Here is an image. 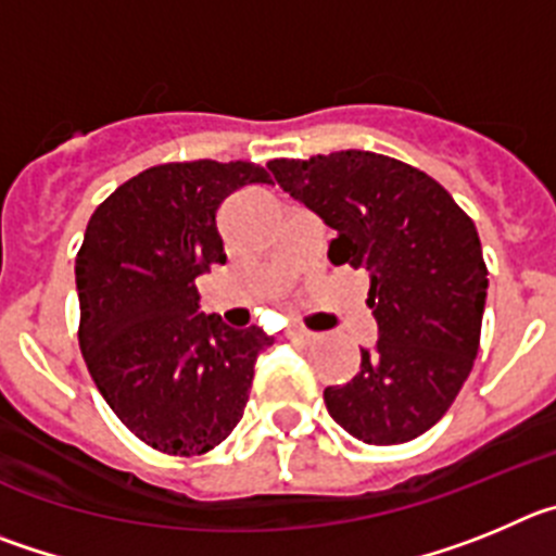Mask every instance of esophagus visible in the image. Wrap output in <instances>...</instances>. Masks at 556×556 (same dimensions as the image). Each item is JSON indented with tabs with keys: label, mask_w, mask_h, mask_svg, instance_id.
<instances>
[{
	"label": "esophagus",
	"mask_w": 556,
	"mask_h": 556,
	"mask_svg": "<svg viewBox=\"0 0 556 556\" xmlns=\"http://www.w3.org/2000/svg\"><path fill=\"white\" fill-rule=\"evenodd\" d=\"M288 338L290 340H299V343H313V340L318 338V334L309 332V329H304V327H290L288 329Z\"/></svg>",
	"instance_id": "34e87169"
}]
</instances>
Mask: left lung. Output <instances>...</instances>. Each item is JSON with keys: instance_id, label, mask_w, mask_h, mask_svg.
<instances>
[{"instance_id": "1", "label": "left lung", "mask_w": 556, "mask_h": 556, "mask_svg": "<svg viewBox=\"0 0 556 556\" xmlns=\"http://www.w3.org/2000/svg\"><path fill=\"white\" fill-rule=\"evenodd\" d=\"M285 193L334 229L332 266L363 268L379 340L352 382L324 390L352 438L396 446L446 415L473 368L488 266L473 222L429 174L384 154L271 160Z\"/></svg>"}]
</instances>
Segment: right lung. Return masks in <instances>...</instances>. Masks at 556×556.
<instances>
[{
	"mask_svg": "<svg viewBox=\"0 0 556 556\" xmlns=\"http://www.w3.org/2000/svg\"><path fill=\"white\" fill-rule=\"evenodd\" d=\"M271 185L254 163H163L110 193L77 252L79 349L99 393L147 446L207 454L229 438L271 346L260 327L199 313L197 277L227 263L218 207L247 185Z\"/></svg>",
	"mask_w": 556,
	"mask_h": 556,
	"instance_id": "obj_1",
	"label": "right lung"
}]
</instances>
